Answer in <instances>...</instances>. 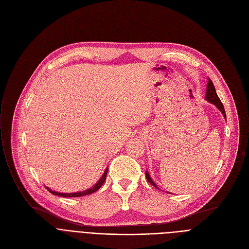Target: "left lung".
<instances>
[{"instance_id": "obj_1", "label": "left lung", "mask_w": 249, "mask_h": 249, "mask_svg": "<svg viewBox=\"0 0 249 249\" xmlns=\"http://www.w3.org/2000/svg\"><path fill=\"white\" fill-rule=\"evenodd\" d=\"M205 99H206L208 102H210L211 104L215 105V106L217 107V109H218L222 114H223L224 118L226 119V113H225V110H224V106H223V104L221 103V101H220V99H219V97H218V95H217V93H216L215 87H214V85H213V83H212V81L210 80V78H209V80H208ZM145 176H146V179L150 182V184H151L154 188L159 189V187H156V184L152 180V178H150V176L148 175L147 172H145Z\"/></svg>"}]
</instances>
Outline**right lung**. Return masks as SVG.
<instances>
[{
    "instance_id": "1",
    "label": "right lung",
    "mask_w": 249,
    "mask_h": 249,
    "mask_svg": "<svg viewBox=\"0 0 249 249\" xmlns=\"http://www.w3.org/2000/svg\"><path fill=\"white\" fill-rule=\"evenodd\" d=\"M107 173H108V167L106 168V171L104 172V174H103L102 178L99 179V181L97 182V184H96L94 187H91V188H89V189H88V190H86V191H83V192H77V193H70V194H67V193H57V192H54V191H52V190L48 189L47 187H45V188L49 191V193L53 194V195H56V196H60V197H74V198H75V197H82V196L89 195V194H91V193H94V192L98 191V190L103 186V184L105 182V180H106Z\"/></svg>"
}]
</instances>
